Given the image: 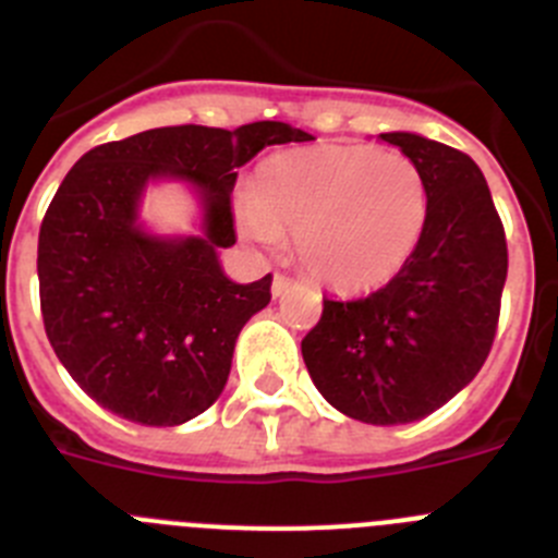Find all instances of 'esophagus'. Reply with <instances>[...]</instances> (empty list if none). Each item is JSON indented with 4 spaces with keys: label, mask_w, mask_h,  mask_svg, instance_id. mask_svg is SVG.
Listing matches in <instances>:
<instances>
[{
    "label": "esophagus",
    "mask_w": 558,
    "mask_h": 558,
    "mask_svg": "<svg viewBox=\"0 0 558 558\" xmlns=\"http://www.w3.org/2000/svg\"><path fill=\"white\" fill-rule=\"evenodd\" d=\"M290 279L284 274H276L274 276V284H270V293H274V299H279V295H284L290 290Z\"/></svg>",
    "instance_id": "1"
}]
</instances>
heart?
<instances>
[{
  "label": "heart",
  "instance_id": "obj_1",
  "mask_svg": "<svg viewBox=\"0 0 558 558\" xmlns=\"http://www.w3.org/2000/svg\"><path fill=\"white\" fill-rule=\"evenodd\" d=\"M238 218L245 238L263 245L295 232V257L306 274L360 293L396 279L417 252L428 187L407 155L324 143L268 157Z\"/></svg>",
  "mask_w": 558,
  "mask_h": 558
}]
</instances>
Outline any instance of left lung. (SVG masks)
Returning <instances> with one entry per match:
<instances>
[{
	"label": "left lung",
	"mask_w": 558,
	"mask_h": 558,
	"mask_svg": "<svg viewBox=\"0 0 558 558\" xmlns=\"http://www.w3.org/2000/svg\"><path fill=\"white\" fill-rule=\"evenodd\" d=\"M381 141L426 177V232L385 288L324 299L301 354L342 415L398 426L432 415L476 379L498 329L509 254L487 179L464 151L412 132H385Z\"/></svg>",
	"instance_id": "obj_1"
}]
</instances>
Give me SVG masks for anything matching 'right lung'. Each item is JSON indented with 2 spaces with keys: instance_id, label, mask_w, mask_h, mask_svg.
<instances>
[{
  "instance_id": "1",
  "label": "right lung",
  "mask_w": 558,
  "mask_h": 558,
  "mask_svg": "<svg viewBox=\"0 0 558 558\" xmlns=\"http://www.w3.org/2000/svg\"><path fill=\"white\" fill-rule=\"evenodd\" d=\"M310 135L282 121L234 132L160 126L82 155L38 234L40 315L71 379L112 415L179 426L223 392L234 340L270 301V274L238 284L218 248L234 245L238 168ZM151 178H185L203 202V234L157 239L136 223Z\"/></svg>"
}]
</instances>
